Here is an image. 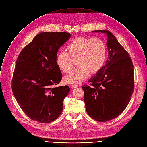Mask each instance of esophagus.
<instances>
[{"mask_svg": "<svg viewBox=\"0 0 147 147\" xmlns=\"http://www.w3.org/2000/svg\"><path fill=\"white\" fill-rule=\"evenodd\" d=\"M71 87H72V88H75L78 87V84H71Z\"/></svg>", "mask_w": 147, "mask_h": 147, "instance_id": "esophagus-1", "label": "esophagus"}]
</instances>
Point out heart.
Wrapping results in <instances>:
<instances>
[{
	"mask_svg": "<svg viewBox=\"0 0 147 147\" xmlns=\"http://www.w3.org/2000/svg\"><path fill=\"white\" fill-rule=\"evenodd\" d=\"M67 52H60L56 58L58 67L64 73L69 72L75 61L78 67L64 78L67 83H78L86 80L90 72L96 74L103 67L107 57V47L98 38L77 37L67 46Z\"/></svg>",
	"mask_w": 147,
	"mask_h": 147,
	"instance_id": "b5f03b06",
	"label": "heart"
}]
</instances>
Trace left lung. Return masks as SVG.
<instances>
[{
  "instance_id": "1",
  "label": "left lung",
  "mask_w": 147,
  "mask_h": 147,
  "mask_svg": "<svg viewBox=\"0 0 147 147\" xmlns=\"http://www.w3.org/2000/svg\"><path fill=\"white\" fill-rule=\"evenodd\" d=\"M107 34L108 59L84 85V100L88 115L105 122L118 117L129 104L134 90V65L128 52L115 36L106 30L94 31Z\"/></svg>"
}]
</instances>
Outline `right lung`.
<instances>
[{"label":"right lung","mask_w":147,"mask_h":147,"mask_svg":"<svg viewBox=\"0 0 147 147\" xmlns=\"http://www.w3.org/2000/svg\"><path fill=\"white\" fill-rule=\"evenodd\" d=\"M70 36L68 32H41L17 58L12 91L21 109L34 121L49 123L63 111V100L70 88L54 87L62 78L56 57L59 49Z\"/></svg>","instance_id":"1"}]
</instances>
